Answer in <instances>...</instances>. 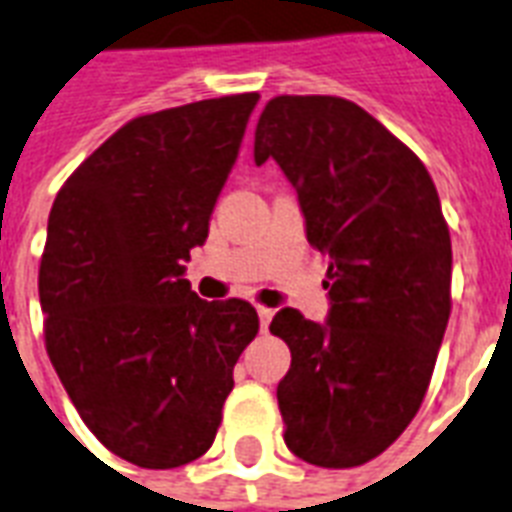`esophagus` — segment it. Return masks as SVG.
I'll use <instances>...</instances> for the list:
<instances>
[{"instance_id":"obj_1","label":"esophagus","mask_w":512,"mask_h":512,"mask_svg":"<svg viewBox=\"0 0 512 512\" xmlns=\"http://www.w3.org/2000/svg\"><path fill=\"white\" fill-rule=\"evenodd\" d=\"M257 317H260V327H268L273 319V308H265V306H257Z\"/></svg>"}]
</instances>
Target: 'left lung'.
Wrapping results in <instances>:
<instances>
[{
	"label": "left lung",
	"instance_id": "left-lung-1",
	"mask_svg": "<svg viewBox=\"0 0 512 512\" xmlns=\"http://www.w3.org/2000/svg\"><path fill=\"white\" fill-rule=\"evenodd\" d=\"M279 163L306 239L327 257L330 314L271 322L292 351L276 400L284 443L317 467H360L419 411L451 314V236L435 182L376 117L338 96H276L255 163Z\"/></svg>",
	"mask_w": 512,
	"mask_h": 512
}]
</instances>
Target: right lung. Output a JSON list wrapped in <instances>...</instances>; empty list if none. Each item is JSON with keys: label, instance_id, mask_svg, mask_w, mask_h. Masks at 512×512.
<instances>
[{"label": "right lung", "instance_id": "obj_1", "mask_svg": "<svg viewBox=\"0 0 512 512\" xmlns=\"http://www.w3.org/2000/svg\"><path fill=\"white\" fill-rule=\"evenodd\" d=\"M257 93L128 120L58 190L39 263L45 349L93 435L171 470L204 456L260 330L252 303L201 300L185 260L209 236Z\"/></svg>", "mask_w": 512, "mask_h": 512}]
</instances>
